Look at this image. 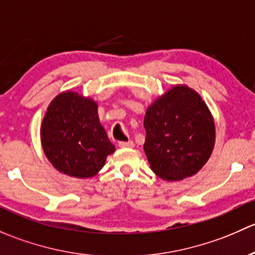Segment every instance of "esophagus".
I'll list each match as a JSON object with an SVG mask.
<instances>
[{
  "mask_svg": "<svg viewBox=\"0 0 255 255\" xmlns=\"http://www.w3.org/2000/svg\"><path fill=\"white\" fill-rule=\"evenodd\" d=\"M118 145H119V147H122V148H131V147H133L135 143H133V141L128 140V141H120Z\"/></svg>",
  "mask_w": 255,
  "mask_h": 255,
  "instance_id": "34e87169",
  "label": "esophagus"
}]
</instances>
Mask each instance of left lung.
I'll return each instance as SVG.
<instances>
[{
    "mask_svg": "<svg viewBox=\"0 0 255 255\" xmlns=\"http://www.w3.org/2000/svg\"><path fill=\"white\" fill-rule=\"evenodd\" d=\"M143 149L151 169L164 180L195 174L210 158L215 143L212 115L201 97L174 86L147 109Z\"/></svg>",
    "mask_w": 255,
    "mask_h": 255,
    "instance_id": "left-lung-1",
    "label": "left lung"
}]
</instances>
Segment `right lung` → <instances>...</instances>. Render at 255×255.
I'll return each instance as SVG.
<instances>
[{
  "label": "right lung",
  "mask_w": 255,
  "mask_h": 255,
  "mask_svg": "<svg viewBox=\"0 0 255 255\" xmlns=\"http://www.w3.org/2000/svg\"><path fill=\"white\" fill-rule=\"evenodd\" d=\"M94 101L76 92L60 93L41 124L44 153L59 172L75 178L96 175L115 151L99 123Z\"/></svg>",
  "instance_id": "add662e5"
}]
</instances>
